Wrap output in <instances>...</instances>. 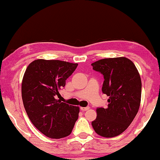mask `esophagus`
Here are the masks:
<instances>
[{"instance_id": "esophagus-1", "label": "esophagus", "mask_w": 160, "mask_h": 160, "mask_svg": "<svg viewBox=\"0 0 160 160\" xmlns=\"http://www.w3.org/2000/svg\"><path fill=\"white\" fill-rule=\"evenodd\" d=\"M90 109V107H81L80 109L83 111V112H85V111H88Z\"/></svg>"}]
</instances>
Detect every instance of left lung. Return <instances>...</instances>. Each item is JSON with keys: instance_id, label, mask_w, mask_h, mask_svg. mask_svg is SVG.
<instances>
[{"instance_id": "obj_1", "label": "left lung", "mask_w": 160, "mask_h": 160, "mask_svg": "<svg viewBox=\"0 0 160 160\" xmlns=\"http://www.w3.org/2000/svg\"><path fill=\"white\" fill-rule=\"evenodd\" d=\"M92 66L104 75L102 92L109 97L107 109H97L92 126L100 136H117L128 128L139 110L142 89L139 72L126 57L103 58Z\"/></svg>"}]
</instances>
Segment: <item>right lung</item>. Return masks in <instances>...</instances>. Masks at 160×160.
<instances>
[{"label": "right lung", "mask_w": 160, "mask_h": 160, "mask_svg": "<svg viewBox=\"0 0 160 160\" xmlns=\"http://www.w3.org/2000/svg\"><path fill=\"white\" fill-rule=\"evenodd\" d=\"M78 63L37 59L29 63L22 82V98L33 125L50 138H63L71 133L79 107L61 102L56 97Z\"/></svg>", "instance_id": "1"}]
</instances>
